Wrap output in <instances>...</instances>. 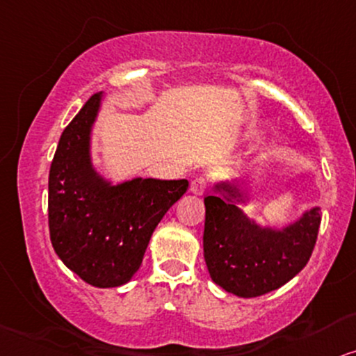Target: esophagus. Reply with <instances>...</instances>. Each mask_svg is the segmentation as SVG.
Returning a JSON list of instances; mask_svg holds the SVG:
<instances>
[{"instance_id": "34e87169", "label": "esophagus", "mask_w": 356, "mask_h": 356, "mask_svg": "<svg viewBox=\"0 0 356 356\" xmlns=\"http://www.w3.org/2000/svg\"><path fill=\"white\" fill-rule=\"evenodd\" d=\"M209 187V182H207L205 177H195L191 182V192L195 193V195H202Z\"/></svg>"}]
</instances>
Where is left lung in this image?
<instances>
[{
	"instance_id": "left-lung-1",
	"label": "left lung",
	"mask_w": 356,
	"mask_h": 356,
	"mask_svg": "<svg viewBox=\"0 0 356 356\" xmlns=\"http://www.w3.org/2000/svg\"><path fill=\"white\" fill-rule=\"evenodd\" d=\"M205 197L204 258L211 281L238 298H258L302 271L321 227V207L282 228L261 227L238 204H246L236 182L220 181Z\"/></svg>"
}]
</instances>
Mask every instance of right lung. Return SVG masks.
<instances>
[{"label": "right lung", "mask_w": 356, "mask_h": 356, "mask_svg": "<svg viewBox=\"0 0 356 356\" xmlns=\"http://www.w3.org/2000/svg\"><path fill=\"white\" fill-rule=\"evenodd\" d=\"M102 98H90L58 141L49 172V232L70 271L95 287H118L141 266L152 232L188 181L136 177L113 186L98 174L90 146Z\"/></svg>", "instance_id": "obj_1"}]
</instances>
